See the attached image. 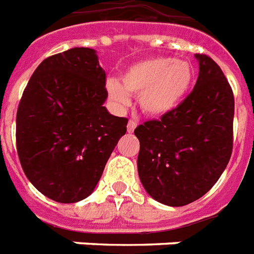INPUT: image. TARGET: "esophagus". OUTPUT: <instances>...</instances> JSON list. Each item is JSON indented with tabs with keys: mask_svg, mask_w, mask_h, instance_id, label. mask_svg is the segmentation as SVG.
Returning a JSON list of instances; mask_svg holds the SVG:
<instances>
[{
	"mask_svg": "<svg viewBox=\"0 0 254 254\" xmlns=\"http://www.w3.org/2000/svg\"><path fill=\"white\" fill-rule=\"evenodd\" d=\"M135 127H136V122L132 119H129L128 125H127V131H128V132H132L135 129Z\"/></svg>",
	"mask_w": 254,
	"mask_h": 254,
	"instance_id": "esophagus-1",
	"label": "esophagus"
}]
</instances>
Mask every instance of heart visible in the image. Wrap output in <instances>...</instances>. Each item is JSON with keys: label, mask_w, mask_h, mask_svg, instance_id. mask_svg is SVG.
I'll list each match as a JSON object with an SVG mask.
<instances>
[{"label": "heart", "mask_w": 254, "mask_h": 254, "mask_svg": "<svg viewBox=\"0 0 254 254\" xmlns=\"http://www.w3.org/2000/svg\"><path fill=\"white\" fill-rule=\"evenodd\" d=\"M192 79L193 70L188 62L158 57L131 66L122 75V84L109 81L107 89L118 107L128 104V94L139 96L140 109L146 115L162 116L180 105Z\"/></svg>", "instance_id": "b5f03b06"}]
</instances>
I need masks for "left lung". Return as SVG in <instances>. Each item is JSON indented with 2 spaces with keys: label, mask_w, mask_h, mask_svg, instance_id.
Segmentation results:
<instances>
[{
  "label": "left lung",
  "mask_w": 254,
  "mask_h": 254,
  "mask_svg": "<svg viewBox=\"0 0 254 254\" xmlns=\"http://www.w3.org/2000/svg\"><path fill=\"white\" fill-rule=\"evenodd\" d=\"M199 77L180 105L135 128L138 173L146 192L162 204H190L212 188L233 151L234 94L222 68L196 54Z\"/></svg>",
  "instance_id": "left-lung-1"
}]
</instances>
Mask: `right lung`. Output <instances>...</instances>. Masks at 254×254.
Returning a JSON list of instances; mask_svg holds the SVG:
<instances>
[{"label": "right lung", "mask_w": 254, "mask_h": 254, "mask_svg": "<svg viewBox=\"0 0 254 254\" xmlns=\"http://www.w3.org/2000/svg\"><path fill=\"white\" fill-rule=\"evenodd\" d=\"M105 73L94 50L46 58L29 78L16 115V147L33 187L58 203L88 197L97 186L127 118L103 107Z\"/></svg>", "instance_id": "right-lung-1"}]
</instances>
